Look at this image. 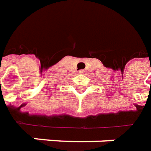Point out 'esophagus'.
<instances>
[{"label": "esophagus", "instance_id": "obj_1", "mask_svg": "<svg viewBox=\"0 0 151 151\" xmlns=\"http://www.w3.org/2000/svg\"><path fill=\"white\" fill-rule=\"evenodd\" d=\"M84 70H79V73H84Z\"/></svg>", "mask_w": 151, "mask_h": 151}]
</instances>
